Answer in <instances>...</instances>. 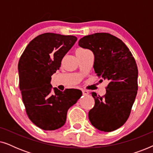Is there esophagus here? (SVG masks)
Returning a JSON list of instances; mask_svg holds the SVG:
<instances>
[{
    "instance_id": "34e87169",
    "label": "esophagus",
    "mask_w": 153,
    "mask_h": 153,
    "mask_svg": "<svg viewBox=\"0 0 153 153\" xmlns=\"http://www.w3.org/2000/svg\"><path fill=\"white\" fill-rule=\"evenodd\" d=\"M82 93L83 95H88L89 94V92L88 91H85V90H82Z\"/></svg>"
}]
</instances>
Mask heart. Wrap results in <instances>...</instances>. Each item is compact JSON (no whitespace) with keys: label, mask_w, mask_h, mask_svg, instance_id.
I'll list each match as a JSON object with an SVG mask.
<instances>
[{"label":"heart","mask_w":153,"mask_h":153,"mask_svg":"<svg viewBox=\"0 0 153 153\" xmlns=\"http://www.w3.org/2000/svg\"><path fill=\"white\" fill-rule=\"evenodd\" d=\"M79 50H84V49H79Z\"/></svg>","instance_id":"heart-1"}]
</instances>
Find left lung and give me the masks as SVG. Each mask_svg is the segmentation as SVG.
Returning <instances> with one entry per match:
<instances>
[{
  "label": "left lung",
  "instance_id": "obj_1",
  "mask_svg": "<svg viewBox=\"0 0 153 153\" xmlns=\"http://www.w3.org/2000/svg\"><path fill=\"white\" fill-rule=\"evenodd\" d=\"M79 45L93 51L95 73L109 81L104 96L92 93L95 106L89 111V120L100 131L116 130L128 119L137 94L135 59L125 44L109 33L87 35L79 39Z\"/></svg>",
  "mask_w": 153,
  "mask_h": 153
}]
</instances>
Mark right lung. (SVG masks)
Segmentation results:
<instances>
[{"mask_svg":"<svg viewBox=\"0 0 153 153\" xmlns=\"http://www.w3.org/2000/svg\"><path fill=\"white\" fill-rule=\"evenodd\" d=\"M77 40L73 35L46 33L30 42L18 64L19 88L26 114L44 130H55L65 123L67 113L82 95L77 89L63 92L53 88L51 76Z\"/></svg>","mask_w":153,"mask_h":153,"instance_id":"obj_1","label":"right lung"}]
</instances>
